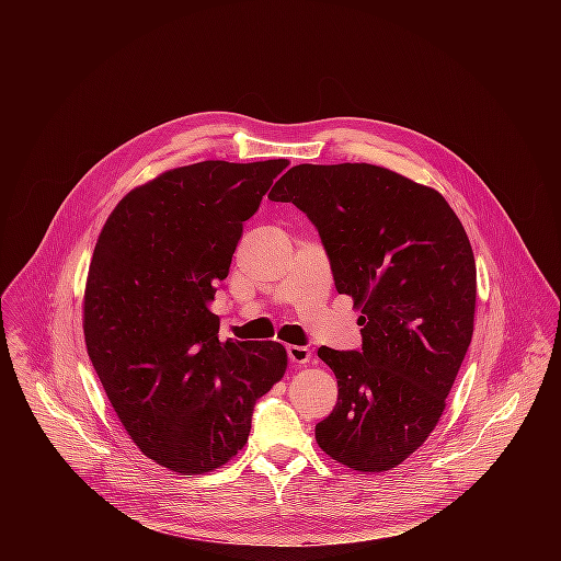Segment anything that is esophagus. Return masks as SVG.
<instances>
[{"label":"esophagus","instance_id":"1","mask_svg":"<svg viewBox=\"0 0 561 561\" xmlns=\"http://www.w3.org/2000/svg\"><path fill=\"white\" fill-rule=\"evenodd\" d=\"M286 353H288V359H290L295 366H304V364H308L310 357H312V353H310L306 346H295V344L286 346Z\"/></svg>","mask_w":561,"mask_h":561}]
</instances>
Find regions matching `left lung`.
Here are the masks:
<instances>
[{"mask_svg":"<svg viewBox=\"0 0 561 561\" xmlns=\"http://www.w3.org/2000/svg\"><path fill=\"white\" fill-rule=\"evenodd\" d=\"M268 197L306 213L337 293L362 308L359 351H317L340 388L314 439L353 470H390L433 433L470 346L466 230L437 191L373 164H299Z\"/></svg>","mask_w":561,"mask_h":561,"instance_id":"1","label":"left lung"}]
</instances>
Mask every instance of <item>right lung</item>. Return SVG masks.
Segmentation results:
<instances>
[{
  "instance_id": "1",
  "label": "right lung",
  "mask_w": 561,
  "mask_h": 561,
  "mask_svg": "<svg viewBox=\"0 0 561 561\" xmlns=\"http://www.w3.org/2000/svg\"><path fill=\"white\" fill-rule=\"evenodd\" d=\"M288 159L199 162L130 191L106 219L84 295L93 368L141 453L202 474L249 442L286 370L277 342H219L208 310L244 221Z\"/></svg>"
}]
</instances>
